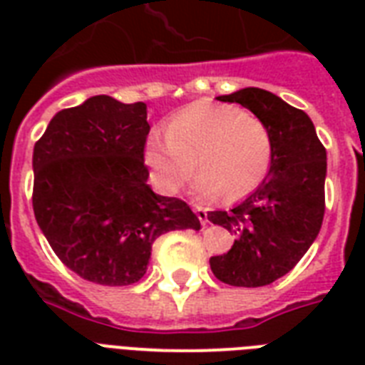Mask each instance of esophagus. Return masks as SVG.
<instances>
[{
	"label": "esophagus",
	"instance_id": "obj_1",
	"mask_svg": "<svg viewBox=\"0 0 365 365\" xmlns=\"http://www.w3.org/2000/svg\"><path fill=\"white\" fill-rule=\"evenodd\" d=\"M193 210H195V214H197V217L200 220V223H202V225H206V223H208V210H206L205 206L193 202Z\"/></svg>",
	"mask_w": 365,
	"mask_h": 365
}]
</instances>
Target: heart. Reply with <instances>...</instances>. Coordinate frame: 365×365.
Returning <instances> with one entry per match:
<instances>
[{"instance_id": "1", "label": "heart", "mask_w": 365, "mask_h": 365, "mask_svg": "<svg viewBox=\"0 0 365 365\" xmlns=\"http://www.w3.org/2000/svg\"><path fill=\"white\" fill-rule=\"evenodd\" d=\"M145 165L160 189L174 193L195 172L197 193L235 200L257 189L271 165L272 142L265 121L233 104L199 102L166 123V136L151 132Z\"/></svg>"}]
</instances>
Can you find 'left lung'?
I'll list each match as a JSON object with an SVG mask.
<instances>
[{
    "instance_id": "left-lung-1",
    "label": "left lung",
    "mask_w": 365,
    "mask_h": 365,
    "mask_svg": "<svg viewBox=\"0 0 365 365\" xmlns=\"http://www.w3.org/2000/svg\"><path fill=\"white\" fill-rule=\"evenodd\" d=\"M217 100L261 117L271 132L272 155L269 174L248 199L233 210L208 214L235 237L227 254L210 257V269L229 286H267L297 265L322 227L326 148L305 111L269 91L248 87Z\"/></svg>"
}]
</instances>
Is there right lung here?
Returning <instances> with one entry per match:
<instances>
[{"instance_id": "right-lung-1", "label": "right lung", "mask_w": 365, "mask_h": 365, "mask_svg": "<svg viewBox=\"0 0 365 365\" xmlns=\"http://www.w3.org/2000/svg\"><path fill=\"white\" fill-rule=\"evenodd\" d=\"M148 106L100 94L58 111L36 142L37 225L58 259L88 282H138L157 237L200 229L187 202L148 185Z\"/></svg>"}]
</instances>
